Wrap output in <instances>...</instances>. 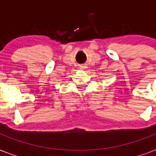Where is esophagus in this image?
Segmentation results:
<instances>
[{
  "label": "esophagus",
  "instance_id": "esophagus-1",
  "mask_svg": "<svg viewBox=\"0 0 156 156\" xmlns=\"http://www.w3.org/2000/svg\"><path fill=\"white\" fill-rule=\"evenodd\" d=\"M86 68H87V66H80L81 69H85Z\"/></svg>",
  "mask_w": 156,
  "mask_h": 156
}]
</instances>
